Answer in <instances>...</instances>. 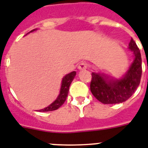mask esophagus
<instances>
[{
	"instance_id": "1",
	"label": "esophagus",
	"mask_w": 148,
	"mask_h": 148,
	"mask_svg": "<svg viewBox=\"0 0 148 148\" xmlns=\"http://www.w3.org/2000/svg\"><path fill=\"white\" fill-rule=\"evenodd\" d=\"M86 68H87V64L84 62H81L78 65V69L79 70H84V69H86Z\"/></svg>"
}]
</instances>
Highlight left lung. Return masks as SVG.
Here are the masks:
<instances>
[{
	"label": "left lung",
	"instance_id": "left-lung-1",
	"mask_svg": "<svg viewBox=\"0 0 148 148\" xmlns=\"http://www.w3.org/2000/svg\"><path fill=\"white\" fill-rule=\"evenodd\" d=\"M129 49L134 52V60L127 74L121 80H107L99 74L92 73L91 93L104 104L123 103L129 99L140 84L142 74L141 56L138 47L132 38Z\"/></svg>",
	"mask_w": 148,
	"mask_h": 148
}]
</instances>
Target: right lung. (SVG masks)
Segmentation results:
<instances>
[{
  "mask_svg": "<svg viewBox=\"0 0 148 148\" xmlns=\"http://www.w3.org/2000/svg\"><path fill=\"white\" fill-rule=\"evenodd\" d=\"M33 31V30H32ZM32 32V31H31ZM76 75V72L72 71L70 74H67L62 80V88H61V91H60L59 96L58 97L57 99L55 102L51 103V105H49V106H47L46 108L43 109H40L39 110V112H49L53 111V110H56L63 104L66 100V98L68 97V90H69V86H70L71 84L72 80L74 78Z\"/></svg>",
  "mask_w": 148,
  "mask_h": 148,
  "instance_id": "obj_1",
  "label": "right lung"
}]
</instances>
